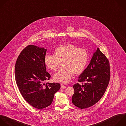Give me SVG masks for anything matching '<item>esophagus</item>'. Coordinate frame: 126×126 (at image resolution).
Wrapping results in <instances>:
<instances>
[{"label": "esophagus", "mask_w": 126, "mask_h": 126, "mask_svg": "<svg viewBox=\"0 0 126 126\" xmlns=\"http://www.w3.org/2000/svg\"><path fill=\"white\" fill-rule=\"evenodd\" d=\"M61 89H66V86H65L64 85L61 84Z\"/></svg>", "instance_id": "34e87169"}]
</instances>
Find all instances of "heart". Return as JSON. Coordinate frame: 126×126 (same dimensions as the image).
Returning <instances> with one entry per match:
<instances>
[{
    "label": "heart",
    "mask_w": 126,
    "mask_h": 126,
    "mask_svg": "<svg viewBox=\"0 0 126 126\" xmlns=\"http://www.w3.org/2000/svg\"><path fill=\"white\" fill-rule=\"evenodd\" d=\"M89 54L84 48L67 44L58 47L55 55L47 54L45 57L46 66L52 71L57 69L60 61L63 67L53 76L55 81L67 83L73 75H79L84 71L89 61Z\"/></svg>",
    "instance_id": "1"
}]
</instances>
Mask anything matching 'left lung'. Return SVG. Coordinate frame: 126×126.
<instances>
[{
  "instance_id": "8db88e82",
  "label": "left lung",
  "mask_w": 126,
  "mask_h": 126,
  "mask_svg": "<svg viewBox=\"0 0 126 126\" xmlns=\"http://www.w3.org/2000/svg\"><path fill=\"white\" fill-rule=\"evenodd\" d=\"M110 78V64L106 56L97 48L87 68L73 85V104L85 109L96 103L102 97Z\"/></svg>"
}]
</instances>
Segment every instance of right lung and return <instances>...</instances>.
I'll return each instance as SVG.
<instances>
[{"label":"right lung","mask_w":126,"mask_h":126,"mask_svg":"<svg viewBox=\"0 0 126 126\" xmlns=\"http://www.w3.org/2000/svg\"><path fill=\"white\" fill-rule=\"evenodd\" d=\"M47 49L35 46L26 47L19 55L15 67L16 82L25 100L36 109H43L52 102L60 88L59 83L44 82L49 79L44 59Z\"/></svg>","instance_id":"right-lung-1"}]
</instances>
